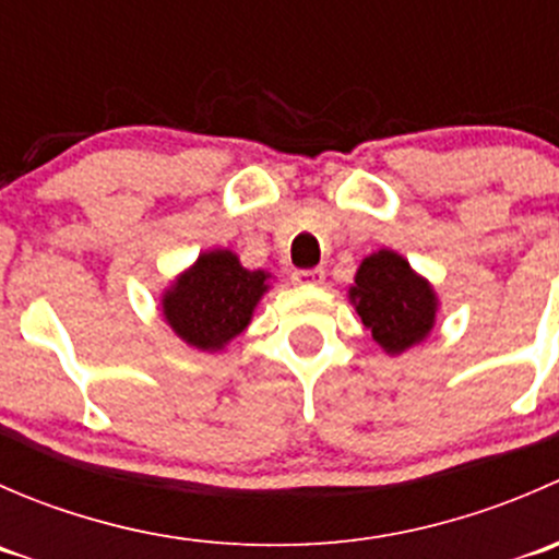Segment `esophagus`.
Returning a JSON list of instances; mask_svg holds the SVG:
<instances>
[{"instance_id": "esophagus-1", "label": "esophagus", "mask_w": 559, "mask_h": 559, "mask_svg": "<svg viewBox=\"0 0 559 559\" xmlns=\"http://www.w3.org/2000/svg\"><path fill=\"white\" fill-rule=\"evenodd\" d=\"M292 281L300 286H319L324 281V270L321 267H311V270H295L292 273Z\"/></svg>"}]
</instances>
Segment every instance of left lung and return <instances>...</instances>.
Segmentation results:
<instances>
[{
    "instance_id": "obj_1",
    "label": "left lung",
    "mask_w": 559,
    "mask_h": 559,
    "mask_svg": "<svg viewBox=\"0 0 559 559\" xmlns=\"http://www.w3.org/2000/svg\"><path fill=\"white\" fill-rule=\"evenodd\" d=\"M348 300L386 354H403L425 341L436 326L438 297L430 281L414 273L411 264L389 248L362 259Z\"/></svg>"
}]
</instances>
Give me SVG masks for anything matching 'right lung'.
<instances>
[{
  "label": "right lung",
  "mask_w": 559,
  "mask_h": 559,
  "mask_svg": "<svg viewBox=\"0 0 559 559\" xmlns=\"http://www.w3.org/2000/svg\"><path fill=\"white\" fill-rule=\"evenodd\" d=\"M264 270H246L238 253L213 248L162 295V316L175 335L200 352H222L251 321L267 292Z\"/></svg>",
  "instance_id": "add662e5"
}]
</instances>
